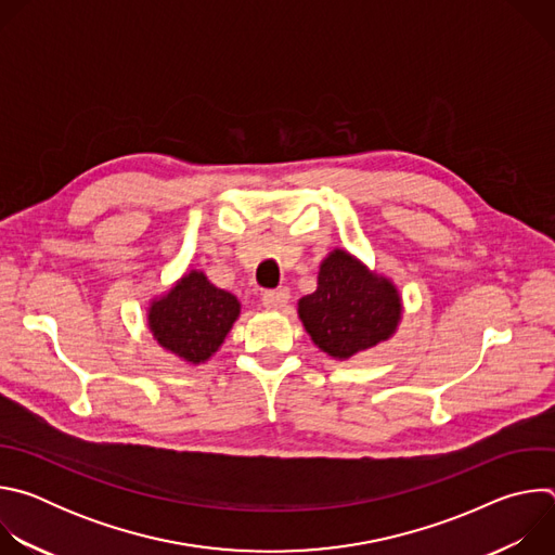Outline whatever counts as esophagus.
<instances>
[{"instance_id":"obj_1","label":"esophagus","mask_w":555,"mask_h":555,"mask_svg":"<svg viewBox=\"0 0 555 555\" xmlns=\"http://www.w3.org/2000/svg\"><path fill=\"white\" fill-rule=\"evenodd\" d=\"M263 305L268 309H283L287 302H289V289L287 287H279V289H268L263 296H261Z\"/></svg>"}]
</instances>
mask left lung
<instances>
[{
  "label": "left lung",
  "mask_w": 555,
  "mask_h": 555,
  "mask_svg": "<svg viewBox=\"0 0 555 555\" xmlns=\"http://www.w3.org/2000/svg\"><path fill=\"white\" fill-rule=\"evenodd\" d=\"M395 285L369 274L351 255L332 253L319 272V289L298 300V315L325 353L345 360L386 340L400 323Z\"/></svg>",
  "instance_id": "obj_1"
}]
</instances>
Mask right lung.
Masks as SVG:
<instances>
[{"label": "right lung", "mask_w": 555, "mask_h": 555, "mask_svg": "<svg viewBox=\"0 0 555 555\" xmlns=\"http://www.w3.org/2000/svg\"><path fill=\"white\" fill-rule=\"evenodd\" d=\"M240 315V300L202 272L186 274L149 309V327L165 349L199 364L208 360Z\"/></svg>", "instance_id": "obj_1"}]
</instances>
